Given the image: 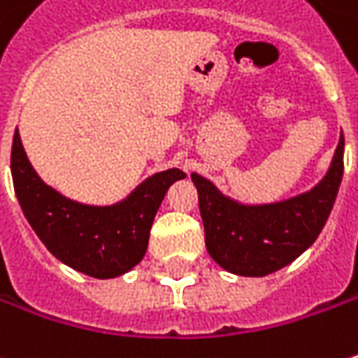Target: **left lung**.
I'll use <instances>...</instances> for the list:
<instances>
[{
  "label": "left lung",
  "instance_id": "1",
  "mask_svg": "<svg viewBox=\"0 0 358 358\" xmlns=\"http://www.w3.org/2000/svg\"><path fill=\"white\" fill-rule=\"evenodd\" d=\"M343 154L341 136L327 176L313 190L274 204L246 206L192 174L210 257L241 276H266L296 260L317 241L333 210L345 168Z\"/></svg>",
  "mask_w": 358,
  "mask_h": 358
}]
</instances>
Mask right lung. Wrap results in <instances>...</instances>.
<instances>
[{
    "mask_svg": "<svg viewBox=\"0 0 358 358\" xmlns=\"http://www.w3.org/2000/svg\"><path fill=\"white\" fill-rule=\"evenodd\" d=\"M13 188L25 218L57 260L94 278H114L134 268L148 248L150 228L168 188L186 178L170 168L142 182L114 206L73 202L43 184L25 156L20 132L11 146Z\"/></svg>",
    "mask_w": 358,
    "mask_h": 358,
    "instance_id": "1",
    "label": "right lung"
}]
</instances>
